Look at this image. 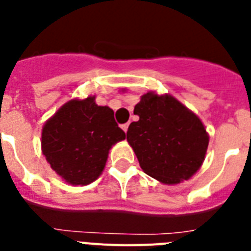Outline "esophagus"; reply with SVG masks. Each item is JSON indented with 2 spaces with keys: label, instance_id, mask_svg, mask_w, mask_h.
I'll list each match as a JSON object with an SVG mask.
<instances>
[{
  "label": "esophagus",
  "instance_id": "1",
  "mask_svg": "<svg viewBox=\"0 0 251 251\" xmlns=\"http://www.w3.org/2000/svg\"><path fill=\"white\" fill-rule=\"evenodd\" d=\"M128 127H129V123H126V124H123V126H122V129H123L124 132L127 133V130H128Z\"/></svg>",
  "mask_w": 251,
  "mask_h": 251
}]
</instances>
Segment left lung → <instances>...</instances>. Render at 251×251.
<instances>
[{"label":"left lung","instance_id":"1","mask_svg":"<svg viewBox=\"0 0 251 251\" xmlns=\"http://www.w3.org/2000/svg\"><path fill=\"white\" fill-rule=\"evenodd\" d=\"M127 141L145 174L165 185L191 178L202 166L208 133L201 119L171 94L148 92L134 106Z\"/></svg>","mask_w":251,"mask_h":251}]
</instances>
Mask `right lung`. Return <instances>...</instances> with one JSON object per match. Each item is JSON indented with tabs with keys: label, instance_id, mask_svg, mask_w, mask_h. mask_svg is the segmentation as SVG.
Segmentation results:
<instances>
[{
	"label": "right lung",
	"instance_id": "right-lung-1",
	"mask_svg": "<svg viewBox=\"0 0 251 251\" xmlns=\"http://www.w3.org/2000/svg\"><path fill=\"white\" fill-rule=\"evenodd\" d=\"M126 139L109 106L95 103V95L66 101L45 122L41 151L50 167L66 183L94 182L105 167L109 151Z\"/></svg>",
	"mask_w": 251,
	"mask_h": 251
}]
</instances>
